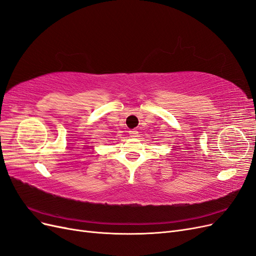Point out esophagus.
Returning <instances> with one entry per match:
<instances>
[{
    "mask_svg": "<svg viewBox=\"0 0 256 256\" xmlns=\"http://www.w3.org/2000/svg\"><path fill=\"white\" fill-rule=\"evenodd\" d=\"M138 132L136 130H134V129L129 131V134H130L131 136H132V138H136V136H138Z\"/></svg>",
    "mask_w": 256,
    "mask_h": 256,
    "instance_id": "esophagus-1",
    "label": "esophagus"
}]
</instances>
